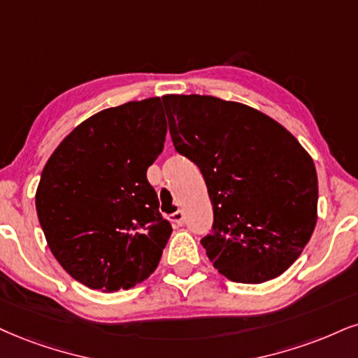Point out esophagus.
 Listing matches in <instances>:
<instances>
[{"label":"esophagus","instance_id":"34e87169","mask_svg":"<svg viewBox=\"0 0 358 358\" xmlns=\"http://www.w3.org/2000/svg\"><path fill=\"white\" fill-rule=\"evenodd\" d=\"M184 219H186V215H184L182 210H176L174 214L169 215V220L174 224V226H182Z\"/></svg>","mask_w":358,"mask_h":358}]
</instances>
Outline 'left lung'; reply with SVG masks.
Returning <instances> with one entry per match:
<instances>
[{
	"label": "left lung",
	"mask_w": 358,
	"mask_h": 358,
	"mask_svg": "<svg viewBox=\"0 0 358 358\" xmlns=\"http://www.w3.org/2000/svg\"><path fill=\"white\" fill-rule=\"evenodd\" d=\"M176 151L199 167L214 210L202 245L232 282L262 284L302 254L319 186L301 143L257 109L214 96L162 98Z\"/></svg>",
	"instance_id": "8db88e82"
}]
</instances>
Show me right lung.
Returning a JSON list of instances; mask_svg holds the SVG:
<instances>
[{
	"label": "right lung",
	"instance_id": "1",
	"mask_svg": "<svg viewBox=\"0 0 358 358\" xmlns=\"http://www.w3.org/2000/svg\"><path fill=\"white\" fill-rule=\"evenodd\" d=\"M166 132L161 98L131 101L74 127L44 166L39 224L61 267L90 289H131L156 271L172 227L145 172Z\"/></svg>",
	"mask_w": 358,
	"mask_h": 358
}]
</instances>
